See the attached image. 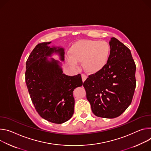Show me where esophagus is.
Here are the masks:
<instances>
[{
    "label": "esophagus",
    "instance_id": "34e87169",
    "mask_svg": "<svg viewBox=\"0 0 151 151\" xmlns=\"http://www.w3.org/2000/svg\"><path fill=\"white\" fill-rule=\"evenodd\" d=\"M81 78L83 81H85L87 78V76L85 74H81Z\"/></svg>",
    "mask_w": 151,
    "mask_h": 151
}]
</instances>
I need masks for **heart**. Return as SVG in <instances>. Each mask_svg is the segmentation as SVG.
<instances>
[{
    "label": "heart",
    "instance_id": "obj_1",
    "mask_svg": "<svg viewBox=\"0 0 151 151\" xmlns=\"http://www.w3.org/2000/svg\"><path fill=\"white\" fill-rule=\"evenodd\" d=\"M110 52L109 44L106 41H80L70 49L68 63L73 66H77V62H82L84 69L88 73H94L107 63Z\"/></svg>",
    "mask_w": 151,
    "mask_h": 151
}]
</instances>
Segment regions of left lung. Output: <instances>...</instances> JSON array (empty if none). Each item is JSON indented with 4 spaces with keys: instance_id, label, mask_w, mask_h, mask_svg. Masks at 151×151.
<instances>
[{
    "instance_id": "obj_1",
    "label": "left lung",
    "mask_w": 151,
    "mask_h": 151,
    "mask_svg": "<svg viewBox=\"0 0 151 151\" xmlns=\"http://www.w3.org/2000/svg\"><path fill=\"white\" fill-rule=\"evenodd\" d=\"M103 68L83 83L93 113L104 118L119 116L131 104L134 93L136 66L130 50L115 38Z\"/></svg>"
}]
</instances>
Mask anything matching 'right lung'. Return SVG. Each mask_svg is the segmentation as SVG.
<instances>
[{"instance_id": "obj_1", "label": "right lung", "mask_w": 151, "mask_h": 151, "mask_svg": "<svg viewBox=\"0 0 151 151\" xmlns=\"http://www.w3.org/2000/svg\"><path fill=\"white\" fill-rule=\"evenodd\" d=\"M51 42L40 43L32 50L26 66L25 80L37 111L50 122L60 124L68 121L74 114L73 91L81 86V74L69 76L63 74L59 61L47 56L58 53L64 59L63 48H50Z\"/></svg>"}]
</instances>
